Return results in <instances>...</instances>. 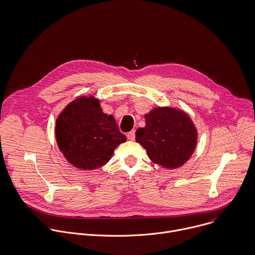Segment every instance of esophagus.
<instances>
[{
  "label": "esophagus",
  "instance_id": "obj_1",
  "mask_svg": "<svg viewBox=\"0 0 255 255\" xmlns=\"http://www.w3.org/2000/svg\"><path fill=\"white\" fill-rule=\"evenodd\" d=\"M127 138H128V140H130V141L135 140V131H134V130H132V131L128 132V134H127Z\"/></svg>",
  "mask_w": 255,
  "mask_h": 255
}]
</instances>
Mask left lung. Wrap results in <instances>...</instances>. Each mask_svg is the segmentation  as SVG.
I'll use <instances>...</instances> for the list:
<instances>
[{"label":"left lung","mask_w":255,"mask_h":255,"mask_svg":"<svg viewBox=\"0 0 255 255\" xmlns=\"http://www.w3.org/2000/svg\"><path fill=\"white\" fill-rule=\"evenodd\" d=\"M146 126L136 131V141L147 151L148 157L167 169L183 166L193 155L197 129L182 110L157 107L145 115Z\"/></svg>","instance_id":"left-lung-1"}]
</instances>
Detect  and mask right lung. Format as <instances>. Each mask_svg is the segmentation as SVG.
Returning a JSON list of instances; mask_svg holds the SVG:
<instances>
[{"mask_svg":"<svg viewBox=\"0 0 255 255\" xmlns=\"http://www.w3.org/2000/svg\"><path fill=\"white\" fill-rule=\"evenodd\" d=\"M55 137L66 160L82 170L104 166L115 148L126 141L113 116L103 113L93 96L79 97L62 110L56 119Z\"/></svg>","mask_w":255,"mask_h":255,"instance_id":"1","label":"right lung"}]
</instances>
